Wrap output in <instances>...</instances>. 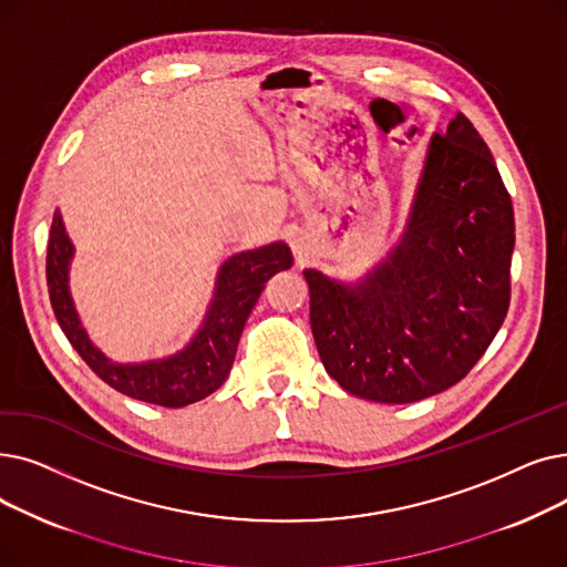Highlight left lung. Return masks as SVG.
Here are the masks:
<instances>
[{
    "instance_id": "obj_1",
    "label": "left lung",
    "mask_w": 567,
    "mask_h": 567,
    "mask_svg": "<svg viewBox=\"0 0 567 567\" xmlns=\"http://www.w3.org/2000/svg\"><path fill=\"white\" fill-rule=\"evenodd\" d=\"M514 210L494 157L463 113L431 138L408 231L348 287L303 270L327 373L359 399L414 403L461 382L509 308Z\"/></svg>"
}]
</instances>
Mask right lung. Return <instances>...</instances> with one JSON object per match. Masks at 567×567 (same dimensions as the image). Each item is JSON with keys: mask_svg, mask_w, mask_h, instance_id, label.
Here are the masks:
<instances>
[{"mask_svg": "<svg viewBox=\"0 0 567 567\" xmlns=\"http://www.w3.org/2000/svg\"><path fill=\"white\" fill-rule=\"evenodd\" d=\"M71 243L64 234L60 213L53 215L48 236L45 280L51 306L64 336L83 361L106 384L125 396L164 408H183L206 399L223 386L236 357L245 322L264 291V285L278 270L291 266L293 257L285 243H270L264 248L231 257L219 270L215 301L206 322L187 348L162 361L147 363H113L87 340L66 289V266Z\"/></svg>", "mask_w": 567, "mask_h": 567, "instance_id": "obj_1", "label": "right lung"}]
</instances>
